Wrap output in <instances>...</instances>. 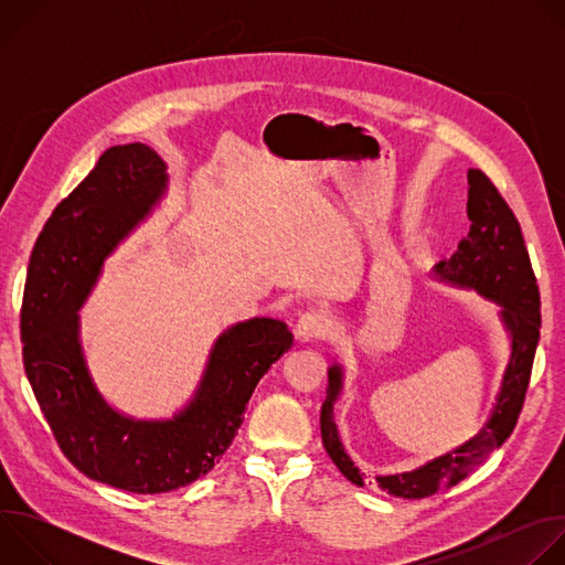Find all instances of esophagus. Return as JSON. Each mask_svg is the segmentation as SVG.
<instances>
[{"mask_svg": "<svg viewBox=\"0 0 565 565\" xmlns=\"http://www.w3.org/2000/svg\"><path fill=\"white\" fill-rule=\"evenodd\" d=\"M295 335L301 342L327 340L331 335V319L321 310H306L295 324Z\"/></svg>", "mask_w": 565, "mask_h": 565, "instance_id": "34e87169", "label": "esophagus"}]
</instances>
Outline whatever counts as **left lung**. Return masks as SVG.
I'll return each mask as SVG.
<instances>
[{
	"mask_svg": "<svg viewBox=\"0 0 565 565\" xmlns=\"http://www.w3.org/2000/svg\"><path fill=\"white\" fill-rule=\"evenodd\" d=\"M467 183L469 221L465 238L458 244V253L451 259H443L436 266V275L451 284L476 288L486 297L503 303V319L512 333V358L490 423L469 443L416 471L380 476V488L393 497H431L438 490L454 488L480 462H486L490 454L499 449L514 431L532 375V362L541 333V297L521 225L486 172L469 170ZM340 388L342 371L340 366H331L327 399L319 414L321 443H324L340 471L355 486H364L360 469L347 456L333 423V402L338 399Z\"/></svg>",
	"mask_w": 565,
	"mask_h": 565,
	"instance_id": "obj_1",
	"label": "left lung"
}]
</instances>
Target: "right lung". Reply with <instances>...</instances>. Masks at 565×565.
<instances>
[{
  "label": "right lung",
  "mask_w": 565,
  "mask_h": 565,
  "mask_svg": "<svg viewBox=\"0 0 565 565\" xmlns=\"http://www.w3.org/2000/svg\"><path fill=\"white\" fill-rule=\"evenodd\" d=\"M166 183V163L147 145L109 147L40 232L20 312L24 371L57 447L85 476L136 494L203 478L232 445L257 382L292 347L279 319L241 321L214 344L190 407L168 423L129 420L100 397L77 342L75 310L103 259Z\"/></svg>",
  "instance_id": "right-lung-1"
}]
</instances>
